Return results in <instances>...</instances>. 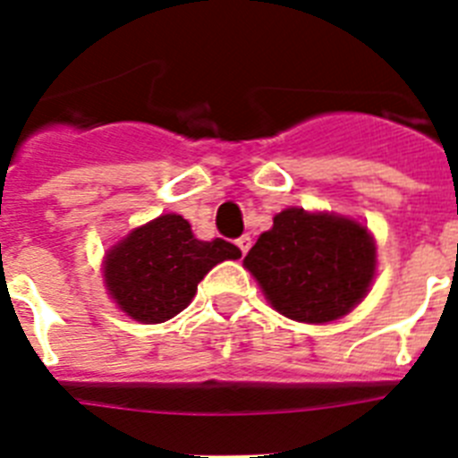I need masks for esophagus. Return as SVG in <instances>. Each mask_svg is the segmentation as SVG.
<instances>
[{"instance_id": "1", "label": "esophagus", "mask_w": 458, "mask_h": 458, "mask_svg": "<svg viewBox=\"0 0 458 458\" xmlns=\"http://www.w3.org/2000/svg\"><path fill=\"white\" fill-rule=\"evenodd\" d=\"M236 245H238V248H241L242 254H248L250 245H252V238H250V236H241V238H238V241H236Z\"/></svg>"}]
</instances>
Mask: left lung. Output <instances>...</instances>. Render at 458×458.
<instances>
[{
	"label": "left lung",
	"instance_id": "obj_1",
	"mask_svg": "<svg viewBox=\"0 0 458 458\" xmlns=\"http://www.w3.org/2000/svg\"><path fill=\"white\" fill-rule=\"evenodd\" d=\"M242 266L270 305L301 323L346 317L367 295L376 245L367 226L333 213L286 208L254 242Z\"/></svg>",
	"mask_w": 458,
	"mask_h": 458
}]
</instances>
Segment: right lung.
Masks as SVG:
<instances>
[{
  "label": "right lung",
  "instance_id": "add662e5",
  "mask_svg": "<svg viewBox=\"0 0 458 458\" xmlns=\"http://www.w3.org/2000/svg\"><path fill=\"white\" fill-rule=\"evenodd\" d=\"M241 250L222 238H194L188 220L160 216L137 226L105 259V284L116 305L141 323H163L190 305L204 275Z\"/></svg>",
  "mask_w": 458,
  "mask_h": 458
}]
</instances>
